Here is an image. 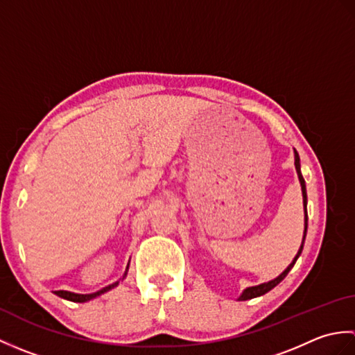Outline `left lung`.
Wrapping results in <instances>:
<instances>
[{
  "instance_id": "8db88e82",
  "label": "left lung",
  "mask_w": 355,
  "mask_h": 355,
  "mask_svg": "<svg viewBox=\"0 0 355 355\" xmlns=\"http://www.w3.org/2000/svg\"><path fill=\"white\" fill-rule=\"evenodd\" d=\"M294 166H296V172H297V177H299V182H300V187H302V195H304V209H305V230H304V238H302V244H300V248L297 254L294 256L293 262L290 263L288 267H286L281 275H279L276 279H273V281L270 282H266V284H261V285H256V286H248V288H245L243 291V294L238 297V300H248V299H253V297H258V296H262V294L268 293L271 288H275V286L284 281V277L288 275V271L294 267V263H296L297 258L300 256V253H302V248H304V243H305V236H306V229H308V215H306V186H305V180L302 177V172H300V158H299V154L297 150H294Z\"/></svg>"
}]
</instances>
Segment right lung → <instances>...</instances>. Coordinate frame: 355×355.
Wrapping results in <instances>:
<instances>
[{
	"mask_svg": "<svg viewBox=\"0 0 355 355\" xmlns=\"http://www.w3.org/2000/svg\"><path fill=\"white\" fill-rule=\"evenodd\" d=\"M126 273H128V267H126V271H125V275H123L122 279H125ZM119 282H120V281H117V282H114V284H111V285H108V286H105V288H102V290H99V291H96V293H92V294H78V293L64 291V290L55 291V294H56V296H59V297H62V299L71 300V302H80V304H82V302H88V300H92V299H94V297H97V296H101V294L110 291L111 288H114V286L119 285Z\"/></svg>",
	"mask_w": 355,
	"mask_h": 355,
	"instance_id": "add662e5",
	"label": "right lung"
}]
</instances>
